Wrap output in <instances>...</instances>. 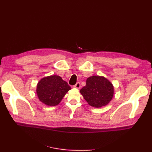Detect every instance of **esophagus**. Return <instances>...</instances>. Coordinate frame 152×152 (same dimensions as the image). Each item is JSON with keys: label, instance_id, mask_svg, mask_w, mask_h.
Here are the masks:
<instances>
[{"label": "esophagus", "instance_id": "34e87169", "mask_svg": "<svg viewBox=\"0 0 152 152\" xmlns=\"http://www.w3.org/2000/svg\"><path fill=\"white\" fill-rule=\"evenodd\" d=\"M73 87H74L76 89H80V82H77V83Z\"/></svg>", "mask_w": 152, "mask_h": 152}]
</instances>
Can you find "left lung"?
Returning <instances> with one entry per match:
<instances>
[{
  "mask_svg": "<svg viewBox=\"0 0 152 152\" xmlns=\"http://www.w3.org/2000/svg\"><path fill=\"white\" fill-rule=\"evenodd\" d=\"M80 93L91 107L100 108L107 105L113 97L112 82L103 76L93 75L86 80V85Z\"/></svg>",
  "mask_w": 152,
  "mask_h": 152,
  "instance_id": "8db88e82",
  "label": "left lung"
}]
</instances>
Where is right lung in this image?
<instances>
[{
    "label": "right lung",
    "instance_id": "1",
    "mask_svg": "<svg viewBox=\"0 0 152 152\" xmlns=\"http://www.w3.org/2000/svg\"><path fill=\"white\" fill-rule=\"evenodd\" d=\"M70 89V86L61 77L50 75L40 79L37 85L36 93L41 102L53 107L60 103Z\"/></svg>",
    "mask_w": 152,
    "mask_h": 152
}]
</instances>
